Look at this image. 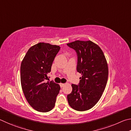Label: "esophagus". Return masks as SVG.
Here are the masks:
<instances>
[{"mask_svg": "<svg viewBox=\"0 0 131 131\" xmlns=\"http://www.w3.org/2000/svg\"><path fill=\"white\" fill-rule=\"evenodd\" d=\"M60 87H61V88H63V87H64V85H65V84H64V83H60Z\"/></svg>", "mask_w": 131, "mask_h": 131, "instance_id": "obj_1", "label": "esophagus"}]
</instances>
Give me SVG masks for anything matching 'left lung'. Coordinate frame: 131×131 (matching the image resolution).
<instances>
[{
    "label": "left lung",
    "mask_w": 131,
    "mask_h": 131,
    "mask_svg": "<svg viewBox=\"0 0 131 131\" xmlns=\"http://www.w3.org/2000/svg\"><path fill=\"white\" fill-rule=\"evenodd\" d=\"M67 45L77 53V69L82 74L79 85L72 84L68 104L76 111H88L98 102L106 88L109 74L106 59L99 46L90 40H77Z\"/></svg>",
    "instance_id": "obj_1"
}]
</instances>
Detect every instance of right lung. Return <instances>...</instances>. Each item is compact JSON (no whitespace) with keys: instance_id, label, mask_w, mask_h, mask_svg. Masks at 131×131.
Returning a JSON list of instances; mask_svg holds the SVG:
<instances>
[{"instance_id":"1","label":"right lung","mask_w":131,"mask_h":131,"mask_svg":"<svg viewBox=\"0 0 131 131\" xmlns=\"http://www.w3.org/2000/svg\"><path fill=\"white\" fill-rule=\"evenodd\" d=\"M60 47L40 42L27 50L20 65V83L27 101L36 111L48 112L53 108L60 90L53 82H44Z\"/></svg>"}]
</instances>
